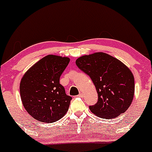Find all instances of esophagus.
<instances>
[{"label": "esophagus", "instance_id": "1", "mask_svg": "<svg viewBox=\"0 0 152 152\" xmlns=\"http://www.w3.org/2000/svg\"><path fill=\"white\" fill-rule=\"evenodd\" d=\"M78 96H80V97H83V93H80V94H79V95H78Z\"/></svg>", "mask_w": 152, "mask_h": 152}]
</instances>
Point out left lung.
Wrapping results in <instances>:
<instances>
[{
    "instance_id": "left-lung-1",
    "label": "left lung",
    "mask_w": 152,
    "mask_h": 152,
    "mask_svg": "<svg viewBox=\"0 0 152 152\" xmlns=\"http://www.w3.org/2000/svg\"><path fill=\"white\" fill-rule=\"evenodd\" d=\"M76 64L90 76L97 91L98 102L89 107L94 115L108 120L130 107L134 96V77L122 61L104 52H96L79 57Z\"/></svg>"
}]
</instances>
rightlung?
Here are the masks:
<instances>
[{
    "mask_svg": "<svg viewBox=\"0 0 152 152\" xmlns=\"http://www.w3.org/2000/svg\"><path fill=\"white\" fill-rule=\"evenodd\" d=\"M69 61L68 57L48 55L22 77L19 86L22 104L35 120L52 123L66 115L72 97L66 95L59 79Z\"/></svg>",
    "mask_w": 152,
    "mask_h": 152,
    "instance_id": "add662e5",
    "label": "right lung"
}]
</instances>
